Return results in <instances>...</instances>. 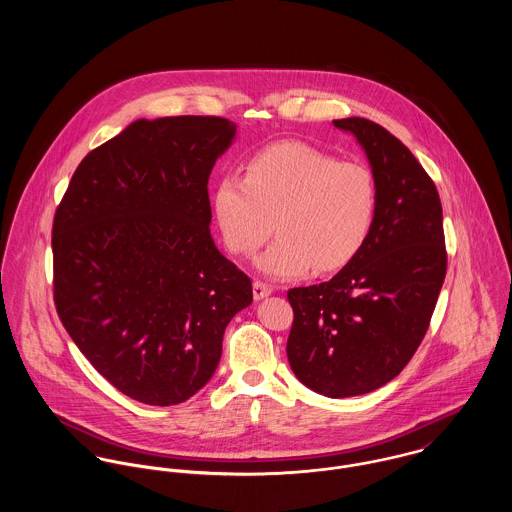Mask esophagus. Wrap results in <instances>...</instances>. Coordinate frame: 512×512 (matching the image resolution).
Listing matches in <instances>:
<instances>
[{
	"mask_svg": "<svg viewBox=\"0 0 512 512\" xmlns=\"http://www.w3.org/2000/svg\"><path fill=\"white\" fill-rule=\"evenodd\" d=\"M252 293H254V299L258 301V299H264V297H268L270 293H272V288L268 286V284H264V282H254L252 284Z\"/></svg>",
	"mask_w": 512,
	"mask_h": 512,
	"instance_id": "1",
	"label": "esophagus"
}]
</instances>
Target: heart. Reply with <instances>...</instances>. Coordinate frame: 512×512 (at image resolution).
I'll use <instances>...</instances> for the list:
<instances>
[{"label": "heart", "instance_id": "obj_1", "mask_svg": "<svg viewBox=\"0 0 512 512\" xmlns=\"http://www.w3.org/2000/svg\"><path fill=\"white\" fill-rule=\"evenodd\" d=\"M213 205L226 246L240 256H252L274 222L278 238L256 268L292 280L311 268L337 272L359 254L376 215V185L363 163L282 142L252 155L244 179L222 177Z\"/></svg>", "mask_w": 512, "mask_h": 512}]
</instances>
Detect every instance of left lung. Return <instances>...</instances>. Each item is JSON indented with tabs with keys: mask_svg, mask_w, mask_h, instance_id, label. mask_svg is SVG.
I'll return each mask as SVG.
<instances>
[{
	"mask_svg": "<svg viewBox=\"0 0 512 512\" xmlns=\"http://www.w3.org/2000/svg\"><path fill=\"white\" fill-rule=\"evenodd\" d=\"M363 147L376 215L359 254L329 282L293 288L288 361L317 394L372 392L420 347L445 278L438 189L412 151L365 118L333 120Z\"/></svg>",
	"mask_w": 512,
	"mask_h": 512,
	"instance_id": "1",
	"label": "left lung"
}]
</instances>
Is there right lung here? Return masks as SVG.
I'll return each instance as SVG.
<instances>
[{
	"instance_id": "obj_1",
	"label": "right lung",
	"mask_w": 512,
	"mask_h": 512,
	"mask_svg": "<svg viewBox=\"0 0 512 512\" xmlns=\"http://www.w3.org/2000/svg\"><path fill=\"white\" fill-rule=\"evenodd\" d=\"M236 124L136 120L76 167L53 222L57 313L110 384L173 406L215 374L252 282L211 236L209 177Z\"/></svg>"
}]
</instances>
